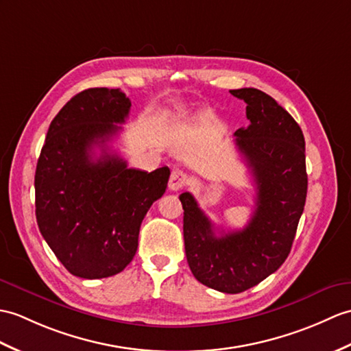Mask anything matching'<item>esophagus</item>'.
<instances>
[{
	"label": "esophagus",
	"instance_id": "1",
	"mask_svg": "<svg viewBox=\"0 0 351 351\" xmlns=\"http://www.w3.org/2000/svg\"><path fill=\"white\" fill-rule=\"evenodd\" d=\"M186 182H189V176H186V173L181 172V170H173V172L170 173L169 179V190L179 191L184 189Z\"/></svg>",
	"mask_w": 351,
	"mask_h": 351
}]
</instances>
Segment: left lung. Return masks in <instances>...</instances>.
I'll return each mask as SVG.
<instances>
[{
  "instance_id": "1",
  "label": "left lung",
  "mask_w": 351,
  "mask_h": 351,
  "mask_svg": "<svg viewBox=\"0 0 351 351\" xmlns=\"http://www.w3.org/2000/svg\"><path fill=\"white\" fill-rule=\"evenodd\" d=\"M232 95L247 103L250 125L234 143L256 182V209L242 230L217 234L193 194L184 208L186 262L195 280L223 293H241L274 274L289 256L304 213L308 176L305 138L298 122L271 95L241 88Z\"/></svg>"
}]
</instances>
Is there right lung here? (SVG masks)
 Listing matches in <instances>:
<instances>
[{"label": "right lung", "mask_w": 351, "mask_h": 351, "mask_svg": "<svg viewBox=\"0 0 351 351\" xmlns=\"http://www.w3.org/2000/svg\"><path fill=\"white\" fill-rule=\"evenodd\" d=\"M132 101L119 89L76 94L49 125L37 161L36 217L40 233L73 275H117L132 262L148 209L165 194L169 167L128 169L109 142ZM101 156H95V149Z\"/></svg>", "instance_id": "add662e5"}]
</instances>
